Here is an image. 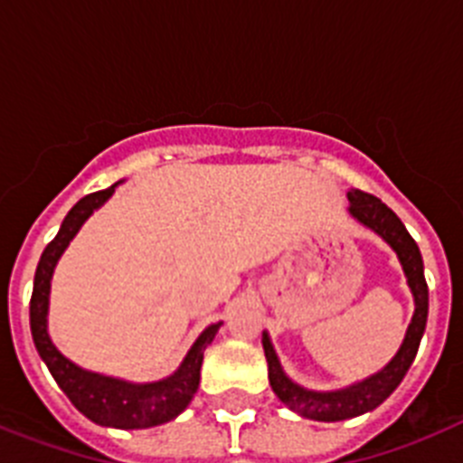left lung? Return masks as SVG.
I'll use <instances>...</instances> for the list:
<instances>
[{"label": "left lung", "instance_id": "obj_1", "mask_svg": "<svg viewBox=\"0 0 463 463\" xmlns=\"http://www.w3.org/2000/svg\"><path fill=\"white\" fill-rule=\"evenodd\" d=\"M347 202H350V208H347L350 215L357 222H362L364 227L373 229L375 234L383 236L392 245V250L396 252L403 273L408 278V288H411L412 298H415V313H412V320L408 325L406 338L401 343L399 353L392 357V362L384 369H380L378 373L362 380V383H354L336 392L306 390V387L294 383L292 378H288V373L282 371L280 362H278L271 338H269L267 331L261 334V345H264V354H267L269 362L271 390L276 392L278 399L289 411L298 412L301 417H308V420H317V422H341V420H350V417L364 415V412L378 408L399 387L403 375L411 369L417 347L422 341L429 315V288L427 280H424L422 255H420V248L412 241V236L408 234L403 222L396 218V213L392 208L380 202L378 196L366 194L362 190L347 192Z\"/></svg>", "mask_w": 463, "mask_h": 463}]
</instances>
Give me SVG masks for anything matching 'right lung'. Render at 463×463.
<instances>
[{"label":"right lung","instance_id":"right-lung-1","mask_svg":"<svg viewBox=\"0 0 463 463\" xmlns=\"http://www.w3.org/2000/svg\"><path fill=\"white\" fill-rule=\"evenodd\" d=\"M116 185L109 190L92 192L83 196L71 211L67 213L62 227L55 239L46 245L41 255L39 267L34 273V289H32L30 301V326L32 338L39 350V357L46 362L48 371L52 373L60 390L69 396L73 406L79 408L88 420L101 427L116 429H148L165 424L174 417L181 415L190 406L192 396L199 387V375H202L203 350L211 345V341L218 334L220 325H211L196 338L190 353L181 362V366L165 380L157 383H127V380L109 378V375L92 373L73 362H69L48 336V298H51V278L55 271L57 260L67 250L71 239L79 234L85 220L92 215L99 206H104L116 192Z\"/></svg>","mask_w":463,"mask_h":463}]
</instances>
